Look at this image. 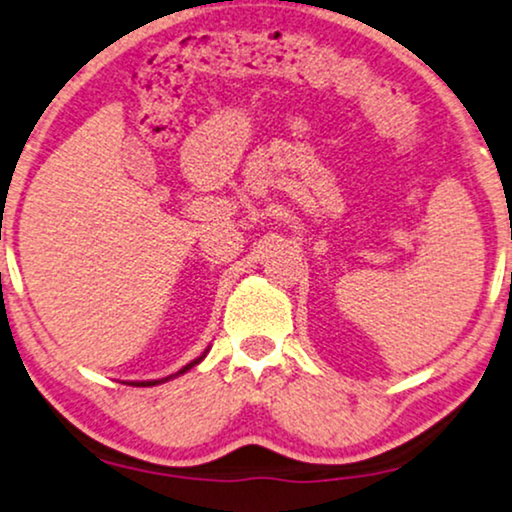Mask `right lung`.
<instances>
[{
    "mask_svg": "<svg viewBox=\"0 0 512 512\" xmlns=\"http://www.w3.org/2000/svg\"><path fill=\"white\" fill-rule=\"evenodd\" d=\"M202 357H205V355H202ZM202 357H197V360H193V362H188V365H186V367H183V369H181V372L171 374V377H178V374L188 372V369H190V367H195V365H197V362H202ZM171 377H166V379H155V381H133V386H155V384H164V381H169Z\"/></svg>",
    "mask_w": 512,
    "mask_h": 512,
    "instance_id": "obj_1",
    "label": "right lung"
}]
</instances>
